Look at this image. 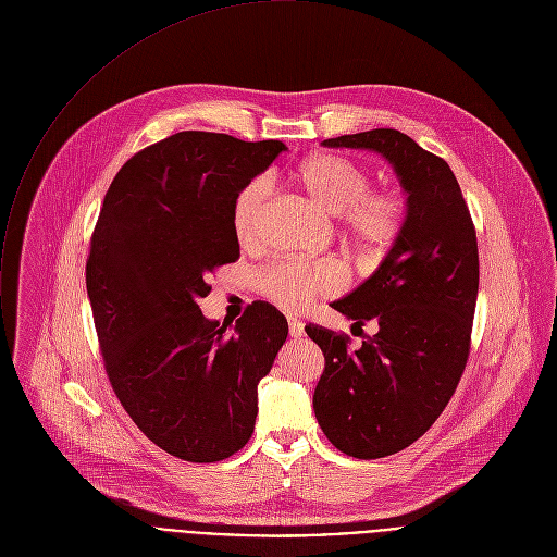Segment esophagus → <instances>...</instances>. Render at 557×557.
Returning <instances> with one entry per match:
<instances>
[{
	"label": "esophagus",
	"instance_id": "esophagus-1",
	"mask_svg": "<svg viewBox=\"0 0 557 557\" xmlns=\"http://www.w3.org/2000/svg\"><path fill=\"white\" fill-rule=\"evenodd\" d=\"M288 332L293 338H301L304 336V323L297 321V319H290L288 321Z\"/></svg>",
	"mask_w": 557,
	"mask_h": 557
}]
</instances>
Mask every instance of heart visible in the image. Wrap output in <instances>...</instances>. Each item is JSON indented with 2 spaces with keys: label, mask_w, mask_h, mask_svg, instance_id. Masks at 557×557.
<instances>
[{
  "label": "heart",
  "mask_w": 557,
  "mask_h": 557,
  "mask_svg": "<svg viewBox=\"0 0 557 557\" xmlns=\"http://www.w3.org/2000/svg\"><path fill=\"white\" fill-rule=\"evenodd\" d=\"M297 184L323 210L343 219L345 232L364 262H380L397 243L406 223V203L397 193H371V175L338 153H317L295 173ZM271 197V180L256 177L234 199L232 223L243 245L260 238ZM345 273L334 262L299 267L280 262L260 275V290L282 310L301 312L317 297L341 290Z\"/></svg>",
  "instance_id": "obj_1"
}]
</instances>
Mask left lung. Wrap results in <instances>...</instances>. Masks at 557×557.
<instances>
[{
	"label": "left lung",
	"instance_id": "obj_1",
	"mask_svg": "<svg viewBox=\"0 0 557 557\" xmlns=\"http://www.w3.org/2000/svg\"><path fill=\"white\" fill-rule=\"evenodd\" d=\"M323 145L382 153L408 195L393 249L332 304L354 325L375 321L377 334L349 351V336L306 327L325 356L312 399L323 434L343 454L375 460L419 441L458 388L480 288L478 236L449 164L404 132L380 127Z\"/></svg>",
	"mask_w": 557,
	"mask_h": 557
}]
</instances>
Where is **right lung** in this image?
I'll return each instance as SVG.
<instances>
[{"instance_id":"1","label":"right lung","mask_w":557,"mask_h":557,"mask_svg":"<svg viewBox=\"0 0 557 557\" xmlns=\"http://www.w3.org/2000/svg\"><path fill=\"white\" fill-rule=\"evenodd\" d=\"M282 151V140L177 132L121 166L90 238L86 290L112 391L153 445L186 462L247 445L258 384L288 336L267 301L232 332L197 304L206 275L240 258L238 190Z\"/></svg>"}]
</instances>
